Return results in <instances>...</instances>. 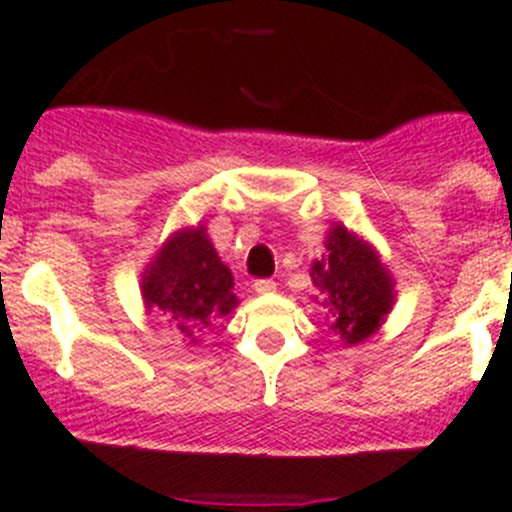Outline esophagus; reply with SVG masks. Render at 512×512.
Instances as JSON below:
<instances>
[{
  "label": "esophagus",
  "mask_w": 512,
  "mask_h": 512,
  "mask_svg": "<svg viewBox=\"0 0 512 512\" xmlns=\"http://www.w3.org/2000/svg\"><path fill=\"white\" fill-rule=\"evenodd\" d=\"M252 288H255V293L265 295V293H272V290H275V283H272V280H255V285H252Z\"/></svg>",
  "instance_id": "1"
}]
</instances>
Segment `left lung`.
<instances>
[{"instance_id": "obj_1", "label": "left lung", "mask_w": 512, "mask_h": 512, "mask_svg": "<svg viewBox=\"0 0 512 512\" xmlns=\"http://www.w3.org/2000/svg\"><path fill=\"white\" fill-rule=\"evenodd\" d=\"M326 252L310 265L318 298L331 315V328L348 346L366 341L379 331L394 305V278L374 245L361 240L343 224H333Z\"/></svg>"}]
</instances>
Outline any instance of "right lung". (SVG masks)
<instances>
[{
  "instance_id": "obj_1",
  "label": "right lung",
  "mask_w": 512,
  "mask_h": 512,
  "mask_svg": "<svg viewBox=\"0 0 512 512\" xmlns=\"http://www.w3.org/2000/svg\"><path fill=\"white\" fill-rule=\"evenodd\" d=\"M234 278L209 242L204 224L179 229L148 262L141 278L146 310H156L189 343L237 308Z\"/></svg>"
}]
</instances>
